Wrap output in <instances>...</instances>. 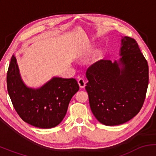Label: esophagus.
<instances>
[{
  "instance_id": "obj_1",
  "label": "esophagus",
  "mask_w": 156,
  "mask_h": 156,
  "mask_svg": "<svg viewBox=\"0 0 156 156\" xmlns=\"http://www.w3.org/2000/svg\"><path fill=\"white\" fill-rule=\"evenodd\" d=\"M78 83L79 84V87L80 88H84V87H85L86 81L83 78H80V79L78 80Z\"/></svg>"
}]
</instances>
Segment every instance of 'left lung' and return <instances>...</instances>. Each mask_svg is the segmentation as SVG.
I'll return each mask as SVG.
<instances>
[{
    "mask_svg": "<svg viewBox=\"0 0 156 156\" xmlns=\"http://www.w3.org/2000/svg\"><path fill=\"white\" fill-rule=\"evenodd\" d=\"M120 58L101 60L86 73L89 105L100 122L108 126L123 124L139 112L149 81L147 62L136 41L122 37Z\"/></svg>",
    "mask_w": 156,
    "mask_h": 156,
    "instance_id": "obj_1",
    "label": "left lung"
}]
</instances>
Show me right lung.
Returning a JSON list of instances; mask_svg holds the SVG:
<instances>
[{
    "mask_svg": "<svg viewBox=\"0 0 156 156\" xmlns=\"http://www.w3.org/2000/svg\"><path fill=\"white\" fill-rule=\"evenodd\" d=\"M7 89L21 119L40 128H51L63 120L71 98L79 90L75 78L53 77L37 89L28 87L20 74L15 55L7 72Z\"/></svg>",
    "mask_w": 156,
    "mask_h": 156,
    "instance_id": "right-lung-1",
    "label": "right lung"
}]
</instances>
